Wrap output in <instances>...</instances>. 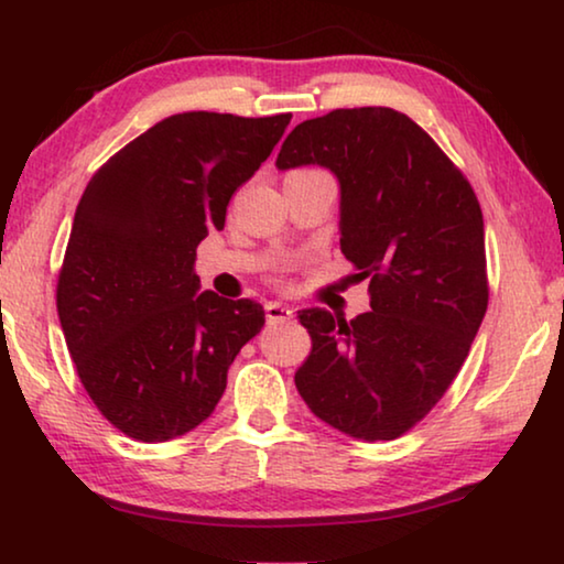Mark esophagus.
<instances>
[{"mask_svg": "<svg viewBox=\"0 0 564 564\" xmlns=\"http://www.w3.org/2000/svg\"><path fill=\"white\" fill-rule=\"evenodd\" d=\"M264 315L269 323H284L292 317V310L288 305H282V302H267Z\"/></svg>", "mask_w": 564, "mask_h": 564, "instance_id": "obj_1", "label": "esophagus"}]
</instances>
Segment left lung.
I'll return each instance as SVG.
<instances>
[{"label": "left lung", "mask_w": 564, "mask_h": 564, "mask_svg": "<svg viewBox=\"0 0 564 564\" xmlns=\"http://www.w3.org/2000/svg\"><path fill=\"white\" fill-rule=\"evenodd\" d=\"M328 167L340 183V251L369 280L346 323L300 310L313 350L295 373L315 417L358 440L412 430L458 377L488 307L484 214L435 140L387 106L297 124L276 167Z\"/></svg>", "instance_id": "obj_1"}]
</instances>
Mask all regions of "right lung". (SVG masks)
Returning <instances> with one entry per match:
<instances>
[{
	"instance_id": "obj_1",
	"label": "right lung",
	"mask_w": 564,
	"mask_h": 564,
	"mask_svg": "<svg viewBox=\"0 0 564 564\" xmlns=\"http://www.w3.org/2000/svg\"><path fill=\"white\" fill-rule=\"evenodd\" d=\"M290 119L175 113L121 147L80 195L55 300L80 383L124 435L165 443L198 427L262 330L259 302L198 292L193 264Z\"/></svg>"
}]
</instances>
